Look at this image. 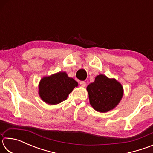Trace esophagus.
I'll use <instances>...</instances> for the list:
<instances>
[{
	"instance_id": "1",
	"label": "esophagus",
	"mask_w": 153,
	"mask_h": 153,
	"mask_svg": "<svg viewBox=\"0 0 153 153\" xmlns=\"http://www.w3.org/2000/svg\"><path fill=\"white\" fill-rule=\"evenodd\" d=\"M79 84H80V85H81V86H82V87H85L86 86V82H84V81H81L79 82Z\"/></svg>"
}]
</instances>
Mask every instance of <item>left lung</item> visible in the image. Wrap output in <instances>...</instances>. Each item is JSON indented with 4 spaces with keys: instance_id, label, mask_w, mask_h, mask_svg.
Here are the masks:
<instances>
[{
    "instance_id": "8db88e82",
    "label": "left lung",
    "mask_w": 153,
    "mask_h": 153,
    "mask_svg": "<svg viewBox=\"0 0 153 153\" xmlns=\"http://www.w3.org/2000/svg\"><path fill=\"white\" fill-rule=\"evenodd\" d=\"M90 103L96 111L105 113L115 108L122 98L123 87L115 79L99 75L87 86Z\"/></svg>"
}]
</instances>
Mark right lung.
<instances>
[{
    "label": "right lung",
    "mask_w": 153,
    "mask_h": 153,
    "mask_svg": "<svg viewBox=\"0 0 153 153\" xmlns=\"http://www.w3.org/2000/svg\"><path fill=\"white\" fill-rule=\"evenodd\" d=\"M77 82L67 76L65 72H59L45 77L39 84V94L43 101L49 105L59 104L67 99Z\"/></svg>",
    "instance_id": "obj_1"
}]
</instances>
